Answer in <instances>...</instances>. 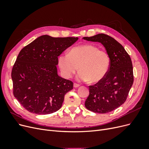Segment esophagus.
Wrapping results in <instances>:
<instances>
[{"label":"esophagus","mask_w":149,"mask_h":149,"mask_svg":"<svg viewBox=\"0 0 149 149\" xmlns=\"http://www.w3.org/2000/svg\"><path fill=\"white\" fill-rule=\"evenodd\" d=\"M73 86H74V88H78V87L80 86V85L79 84H77V83H74Z\"/></svg>","instance_id":"1"}]
</instances>
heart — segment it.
<instances>
[{"label": "heart", "mask_w": 149, "mask_h": 149, "mask_svg": "<svg viewBox=\"0 0 149 149\" xmlns=\"http://www.w3.org/2000/svg\"><path fill=\"white\" fill-rule=\"evenodd\" d=\"M110 64L108 53L91 45L72 48L69 53H62L58 58L62 76L70 78L79 68L76 78L80 81H101L109 71Z\"/></svg>", "instance_id": "1"}]
</instances>
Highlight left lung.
Instances as JSON below:
<instances>
[{
    "instance_id": "obj_1",
    "label": "left lung",
    "mask_w": 149,
    "mask_h": 149,
    "mask_svg": "<svg viewBox=\"0 0 149 149\" xmlns=\"http://www.w3.org/2000/svg\"><path fill=\"white\" fill-rule=\"evenodd\" d=\"M83 38L101 43L110 57L107 74L101 81L89 86V94L85 101V107L88 110L97 113H107L126 101L134 82L132 61L123 45L109 35L100 33Z\"/></svg>"
}]
</instances>
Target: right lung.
I'll return each mask as SVG.
<instances>
[{"label":"right lung","mask_w":149,"mask_h":149,"mask_svg":"<svg viewBox=\"0 0 149 149\" xmlns=\"http://www.w3.org/2000/svg\"><path fill=\"white\" fill-rule=\"evenodd\" d=\"M78 40L45 35L21 49L11 76L13 95L25 109L42 115L60 109L73 83L58 75V57Z\"/></svg>","instance_id":"obj_1"}]
</instances>
